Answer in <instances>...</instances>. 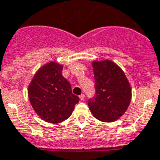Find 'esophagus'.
Masks as SVG:
<instances>
[{
	"label": "esophagus",
	"mask_w": 160,
	"mask_h": 160,
	"mask_svg": "<svg viewBox=\"0 0 160 160\" xmlns=\"http://www.w3.org/2000/svg\"><path fill=\"white\" fill-rule=\"evenodd\" d=\"M80 99L81 100H84L85 99V95H84V94H83V95H80Z\"/></svg>",
	"instance_id": "esophagus-1"
}]
</instances>
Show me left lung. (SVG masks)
Wrapping results in <instances>:
<instances>
[{
	"instance_id": "obj_1",
	"label": "left lung",
	"mask_w": 160,
	"mask_h": 160,
	"mask_svg": "<svg viewBox=\"0 0 160 160\" xmlns=\"http://www.w3.org/2000/svg\"><path fill=\"white\" fill-rule=\"evenodd\" d=\"M95 95L88 105L94 117L113 122L124 114L131 100V88L123 70L110 60L94 61Z\"/></svg>"
}]
</instances>
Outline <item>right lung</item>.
I'll use <instances>...</instances> for the list:
<instances>
[{
	"instance_id": "1",
	"label": "right lung",
	"mask_w": 160,
	"mask_h": 160,
	"mask_svg": "<svg viewBox=\"0 0 160 160\" xmlns=\"http://www.w3.org/2000/svg\"><path fill=\"white\" fill-rule=\"evenodd\" d=\"M62 68L55 62L45 65L36 72L28 89L29 99L36 114L52 124L68 119L80 100L62 75Z\"/></svg>"
}]
</instances>
